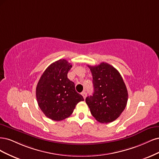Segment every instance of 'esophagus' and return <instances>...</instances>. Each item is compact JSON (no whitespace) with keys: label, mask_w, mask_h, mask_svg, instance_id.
Instances as JSON below:
<instances>
[{"label":"esophagus","mask_w":159,"mask_h":159,"mask_svg":"<svg viewBox=\"0 0 159 159\" xmlns=\"http://www.w3.org/2000/svg\"><path fill=\"white\" fill-rule=\"evenodd\" d=\"M81 94H82V96H83V98L85 99L86 97V92H85V91H83V93H81Z\"/></svg>","instance_id":"obj_1"}]
</instances>
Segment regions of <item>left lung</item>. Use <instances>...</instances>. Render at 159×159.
<instances>
[{"label":"left lung","instance_id":"left-lung-1","mask_svg":"<svg viewBox=\"0 0 159 159\" xmlns=\"http://www.w3.org/2000/svg\"><path fill=\"white\" fill-rule=\"evenodd\" d=\"M88 66L93 75L94 93L86 97V103L98 121H114L127 105L128 93L124 81L118 70L108 63Z\"/></svg>","mask_w":159,"mask_h":159}]
</instances>
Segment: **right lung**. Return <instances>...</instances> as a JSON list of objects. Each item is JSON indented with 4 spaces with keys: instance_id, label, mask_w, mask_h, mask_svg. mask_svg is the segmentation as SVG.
I'll list each match as a JSON object with an SVG mask.
<instances>
[{
    "instance_id": "1",
    "label": "right lung",
    "mask_w": 159,
    "mask_h": 159,
    "mask_svg": "<svg viewBox=\"0 0 159 159\" xmlns=\"http://www.w3.org/2000/svg\"><path fill=\"white\" fill-rule=\"evenodd\" d=\"M71 67L65 59L55 61L45 70L37 84L35 93L39 108L52 120L66 119L76 105L84 100L75 90V83L67 78Z\"/></svg>"
}]
</instances>
